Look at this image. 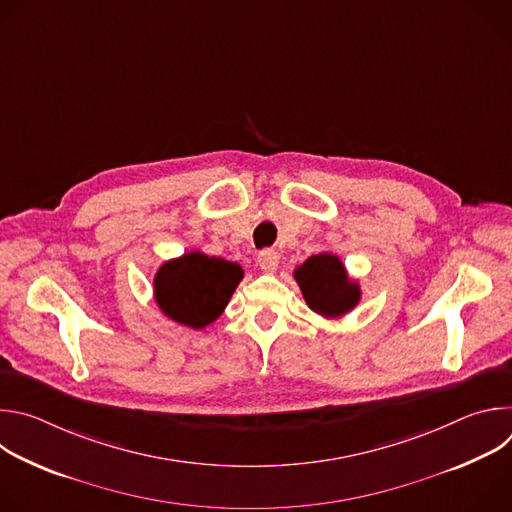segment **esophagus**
I'll return each instance as SVG.
<instances>
[{
	"mask_svg": "<svg viewBox=\"0 0 512 512\" xmlns=\"http://www.w3.org/2000/svg\"><path fill=\"white\" fill-rule=\"evenodd\" d=\"M257 263H259V267L263 271L273 273L277 269V265H279V255L273 249H263V251L257 253Z\"/></svg>",
	"mask_w": 512,
	"mask_h": 512,
	"instance_id": "obj_1",
	"label": "esophagus"
}]
</instances>
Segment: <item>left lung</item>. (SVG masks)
<instances>
[{
	"label": "left lung",
	"instance_id": "left-lung-1",
	"mask_svg": "<svg viewBox=\"0 0 512 512\" xmlns=\"http://www.w3.org/2000/svg\"><path fill=\"white\" fill-rule=\"evenodd\" d=\"M306 304L322 316H340L352 310L360 298L356 283H350L338 257L320 253L296 269Z\"/></svg>",
	"mask_w": 512,
	"mask_h": 512
}]
</instances>
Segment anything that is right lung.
<instances>
[{
  "label": "right lung",
  "mask_w": 512,
  "mask_h": 512,
  "mask_svg": "<svg viewBox=\"0 0 512 512\" xmlns=\"http://www.w3.org/2000/svg\"><path fill=\"white\" fill-rule=\"evenodd\" d=\"M241 279L243 269L233 261L188 253L158 271L156 300L172 320L204 328L223 314Z\"/></svg>",
  "instance_id": "right-lung-1"
}]
</instances>
